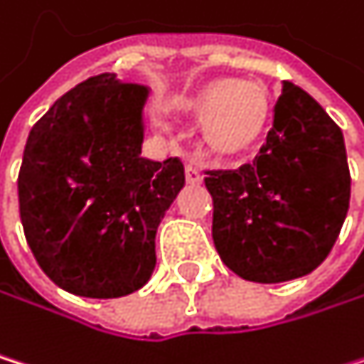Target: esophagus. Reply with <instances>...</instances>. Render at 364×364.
<instances>
[{
  "label": "esophagus",
  "mask_w": 364,
  "mask_h": 364,
  "mask_svg": "<svg viewBox=\"0 0 364 364\" xmlns=\"http://www.w3.org/2000/svg\"><path fill=\"white\" fill-rule=\"evenodd\" d=\"M186 181L192 186H200L203 183V174L194 166H186Z\"/></svg>",
  "instance_id": "1"
}]
</instances>
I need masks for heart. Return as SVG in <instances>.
<instances>
[{"label":"heart","mask_w":364,"mask_h":364,"mask_svg":"<svg viewBox=\"0 0 364 364\" xmlns=\"http://www.w3.org/2000/svg\"><path fill=\"white\" fill-rule=\"evenodd\" d=\"M181 112L200 122L203 151L222 164L252 157L265 142L274 107L267 88L252 80H218L181 103Z\"/></svg>","instance_id":"b5f03b06"}]
</instances>
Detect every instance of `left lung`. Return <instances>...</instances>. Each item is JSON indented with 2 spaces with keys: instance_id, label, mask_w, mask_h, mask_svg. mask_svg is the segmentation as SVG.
I'll use <instances>...</instances> for the list:
<instances>
[{
  "instance_id": "1",
  "label": "left lung",
  "mask_w": 364,
  "mask_h": 364,
  "mask_svg": "<svg viewBox=\"0 0 364 364\" xmlns=\"http://www.w3.org/2000/svg\"><path fill=\"white\" fill-rule=\"evenodd\" d=\"M207 174L215 250L244 280H296L330 255L350 207L346 142L296 84H282L259 157L235 172Z\"/></svg>"
}]
</instances>
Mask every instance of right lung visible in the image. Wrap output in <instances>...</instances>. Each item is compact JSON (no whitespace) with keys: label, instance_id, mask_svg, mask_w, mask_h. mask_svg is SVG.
<instances>
[{"label":"right lung","instance_id":"1","mask_svg":"<svg viewBox=\"0 0 364 364\" xmlns=\"http://www.w3.org/2000/svg\"><path fill=\"white\" fill-rule=\"evenodd\" d=\"M149 88L103 73L32 127L18 170L21 224L60 289L122 298L149 282L155 235L186 186L176 157H142Z\"/></svg>","mask_w":364,"mask_h":364}]
</instances>
